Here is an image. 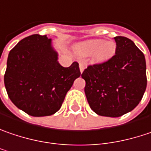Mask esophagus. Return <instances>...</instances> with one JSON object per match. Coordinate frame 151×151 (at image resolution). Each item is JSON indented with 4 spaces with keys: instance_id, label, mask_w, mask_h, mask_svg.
<instances>
[{
    "instance_id": "34e87169",
    "label": "esophagus",
    "mask_w": 151,
    "mask_h": 151,
    "mask_svg": "<svg viewBox=\"0 0 151 151\" xmlns=\"http://www.w3.org/2000/svg\"><path fill=\"white\" fill-rule=\"evenodd\" d=\"M84 68H85V65H84L83 62H80V63H79V70H80V73H81L84 72Z\"/></svg>"
}]
</instances>
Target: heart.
<instances>
[{
    "label": "heart",
    "mask_w": 151,
    "mask_h": 151,
    "mask_svg": "<svg viewBox=\"0 0 151 151\" xmlns=\"http://www.w3.org/2000/svg\"><path fill=\"white\" fill-rule=\"evenodd\" d=\"M116 44L113 41H104L103 39H93L83 42L77 45L76 53L79 56L88 57L94 55L98 61L109 60L114 54Z\"/></svg>",
    "instance_id": "heart-1"
}]
</instances>
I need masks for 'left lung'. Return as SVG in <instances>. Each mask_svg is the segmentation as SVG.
I'll use <instances>...</instances> for the list:
<instances>
[{"mask_svg":"<svg viewBox=\"0 0 151 151\" xmlns=\"http://www.w3.org/2000/svg\"><path fill=\"white\" fill-rule=\"evenodd\" d=\"M114 39L115 55L103 63L89 66L81 76L91 109L98 115L114 118L137 107L147 78L145 58L135 43L125 37Z\"/></svg>","mask_w":151,"mask_h":151,"instance_id":"8db88e82","label":"left lung"}]
</instances>
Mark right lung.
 <instances>
[{"instance_id":"right-lung-1","label":"right lung","mask_w":151,"mask_h":151,"mask_svg":"<svg viewBox=\"0 0 151 151\" xmlns=\"http://www.w3.org/2000/svg\"><path fill=\"white\" fill-rule=\"evenodd\" d=\"M80 76L78 64L62 67L47 36L31 35L9 52L4 84L14 105L35 117L49 116L61 107L67 91Z\"/></svg>"}]
</instances>
